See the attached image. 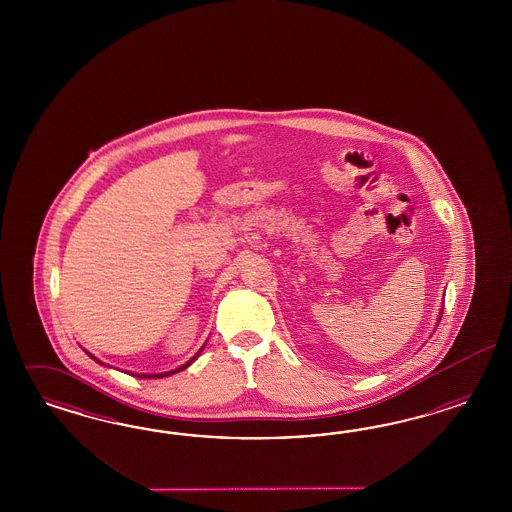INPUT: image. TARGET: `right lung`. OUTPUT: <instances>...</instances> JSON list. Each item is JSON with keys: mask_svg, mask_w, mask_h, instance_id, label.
<instances>
[{"mask_svg": "<svg viewBox=\"0 0 512 512\" xmlns=\"http://www.w3.org/2000/svg\"><path fill=\"white\" fill-rule=\"evenodd\" d=\"M201 351H202V349H201ZM201 351H199V353H197V355H195V357L191 358V360H189V362H187V364H184V366H180V368H176V370H172V372L155 373V375H137V377H142V379H159V377H167V375H172V373L182 372V370H186L187 366H189V364H191V362H193V360H195V358H197V357H199V355H201ZM88 355H90V353H88ZM90 357H92V355H90ZM95 360H97V358H95Z\"/></svg>", "mask_w": 512, "mask_h": 512, "instance_id": "obj_1", "label": "right lung"}]
</instances>
